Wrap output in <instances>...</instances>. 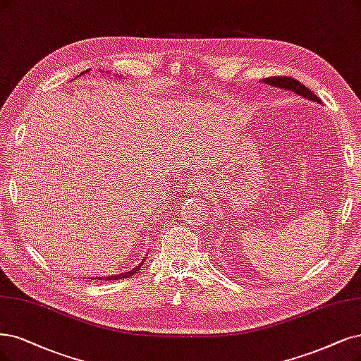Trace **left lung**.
<instances>
[{
	"instance_id": "1",
	"label": "left lung",
	"mask_w": 361,
	"mask_h": 361,
	"mask_svg": "<svg viewBox=\"0 0 361 361\" xmlns=\"http://www.w3.org/2000/svg\"><path fill=\"white\" fill-rule=\"evenodd\" d=\"M263 82L266 85H271V86L278 87V89L291 90V92L298 93V95H300V97H303L306 99H311V101H315V102L322 104V99H319L311 89H308L303 83L298 82V80L291 78V77H286V75H283V77H279V75L278 77H268V78H264Z\"/></svg>"
}]
</instances>
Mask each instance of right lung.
<instances>
[{
	"label": "right lung",
	"mask_w": 361,
	"mask_h": 361,
	"mask_svg": "<svg viewBox=\"0 0 361 361\" xmlns=\"http://www.w3.org/2000/svg\"><path fill=\"white\" fill-rule=\"evenodd\" d=\"M141 264H142V262L138 264V266H135V268H132L130 271H128V272H123V274H118V275H110V276H101V278H98V279H102V281H114V279H122V278H129V276H132L133 274H137V271H140V268H141ZM97 279V278H95Z\"/></svg>",
	"instance_id": "right-lung-1"
}]
</instances>
